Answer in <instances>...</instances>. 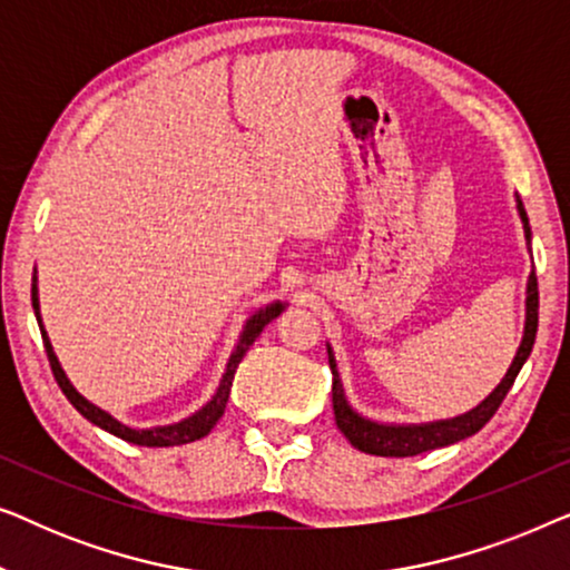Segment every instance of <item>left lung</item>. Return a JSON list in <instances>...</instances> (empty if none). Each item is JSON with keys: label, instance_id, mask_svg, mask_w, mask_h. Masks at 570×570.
<instances>
[{"label": "left lung", "instance_id": "left-lung-1", "mask_svg": "<svg viewBox=\"0 0 570 570\" xmlns=\"http://www.w3.org/2000/svg\"><path fill=\"white\" fill-rule=\"evenodd\" d=\"M519 213H521V220H524V233L529 240L532 238V233H529V220H527L524 207H521V202H519ZM537 316H540V291H537V272L532 269V275H529V285H527L524 340H521V347L517 357H513L505 379L498 384L495 392L480 404V407H474L462 417L443 420V423H431V425H379L361 415H355V412L350 410L345 394H342L337 363H334V355L330 350L332 404H334V420H337V428L345 433V439L353 443L357 451H365V454H373V456H417L423 454V451L449 446V443H456L466 439V435L478 433L480 428L495 415L498 407H501V402L505 400V394H509V389L519 376L521 365H524L529 353H532V345L537 337Z\"/></svg>", "mask_w": 570, "mask_h": 570}]
</instances>
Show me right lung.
<instances>
[{
	"instance_id": "obj_1",
	"label": "right lung",
	"mask_w": 570,
	"mask_h": 570,
	"mask_svg": "<svg viewBox=\"0 0 570 570\" xmlns=\"http://www.w3.org/2000/svg\"><path fill=\"white\" fill-rule=\"evenodd\" d=\"M33 311H36V318H38V326H41V337H43V347H46V357H49V365H51V373L53 379H57V384L61 392L69 402H72V407L80 412L82 417H88L92 425L104 428V431L119 435V439L129 441V443H137V446H181V443H191V441H199L205 439V435L213 431L217 420L223 417L225 412V404H228V394H230V386H233V376H236V368L238 363L244 361V355L248 353V347L254 345V340L259 337L264 326H267L272 318H277L283 314V303H272V306L262 308L259 314H254L248 318L244 334H240L238 340V347L236 353L230 355V363H228V371H225V376L220 381V389H217V394L213 396V402H207L205 407H202L197 415H191L189 420H184V423H176V425H168V428H153V431H135V428H127L121 425L119 420H114L108 412H104L96 404H90L85 400L82 394L75 392V386L69 384V379L65 376V371H61V365L57 361V355H53L51 350V342L46 337L43 332V324H41V314H38V295H36V283H33Z\"/></svg>"
}]
</instances>
